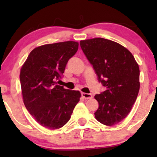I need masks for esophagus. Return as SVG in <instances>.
<instances>
[{"label": "esophagus", "mask_w": 157, "mask_h": 157, "mask_svg": "<svg viewBox=\"0 0 157 157\" xmlns=\"http://www.w3.org/2000/svg\"><path fill=\"white\" fill-rule=\"evenodd\" d=\"M81 96H82L83 97L85 98V99H89V98H92V95H91V94L83 93V92H82V93H81Z\"/></svg>", "instance_id": "esophagus-1"}]
</instances>
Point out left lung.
<instances>
[{"mask_svg": "<svg viewBox=\"0 0 157 157\" xmlns=\"http://www.w3.org/2000/svg\"><path fill=\"white\" fill-rule=\"evenodd\" d=\"M80 46L98 81L106 88L94 96L98 102L96 119L104 125H115L125 119L136 100L139 65L128 49L112 40L96 38L81 40Z\"/></svg>", "mask_w": 157, "mask_h": 157, "instance_id": "obj_1", "label": "left lung"}]
</instances>
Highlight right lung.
<instances>
[{
    "label": "right lung",
    "mask_w": 157,
    "mask_h": 157,
    "mask_svg": "<svg viewBox=\"0 0 157 157\" xmlns=\"http://www.w3.org/2000/svg\"><path fill=\"white\" fill-rule=\"evenodd\" d=\"M78 48V43L75 41L40 46L30 53L21 69L25 108L38 124L48 129L65 125L80 100V92L65 89L57 81Z\"/></svg>",
    "instance_id": "obj_1"
}]
</instances>
